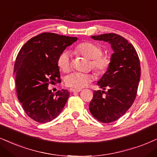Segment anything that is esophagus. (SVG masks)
I'll return each mask as SVG.
<instances>
[{
  "instance_id": "34e87169",
  "label": "esophagus",
  "mask_w": 157,
  "mask_h": 157,
  "mask_svg": "<svg viewBox=\"0 0 157 157\" xmlns=\"http://www.w3.org/2000/svg\"><path fill=\"white\" fill-rule=\"evenodd\" d=\"M81 90H80V89H70L71 92H75V93H79L80 92Z\"/></svg>"
}]
</instances>
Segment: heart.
Instances as JSON below:
<instances>
[{"label":"heart","instance_id":"1","mask_svg":"<svg viewBox=\"0 0 157 157\" xmlns=\"http://www.w3.org/2000/svg\"><path fill=\"white\" fill-rule=\"evenodd\" d=\"M74 52L77 55L82 56L90 59L91 67L98 75L106 74L111 66V59L107 55L102 54L103 51L100 45L93 42H83L77 45ZM57 64L62 72H69L71 67L70 59L67 52H63L59 56ZM92 80L90 75L74 73L67 77L66 85L76 89H82L89 84Z\"/></svg>","mask_w":157,"mask_h":157}]
</instances>
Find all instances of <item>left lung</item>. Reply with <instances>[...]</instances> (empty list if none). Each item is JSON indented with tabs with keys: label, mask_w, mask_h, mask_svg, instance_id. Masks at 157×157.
I'll return each instance as SVG.
<instances>
[{
	"label": "left lung",
	"mask_w": 157,
	"mask_h": 157,
	"mask_svg": "<svg viewBox=\"0 0 157 157\" xmlns=\"http://www.w3.org/2000/svg\"><path fill=\"white\" fill-rule=\"evenodd\" d=\"M91 37L110 43L114 53L109 69L97 82L104 90L93 91L89 109L97 120L112 122L125 114L136 99L140 77V60L133 45L120 35L109 33Z\"/></svg>",
	"instance_id": "left-lung-1"
}]
</instances>
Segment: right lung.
<instances>
[{"label":"right lung","mask_w":157,"mask_h":157,"mask_svg":"<svg viewBox=\"0 0 157 157\" xmlns=\"http://www.w3.org/2000/svg\"><path fill=\"white\" fill-rule=\"evenodd\" d=\"M77 40L76 37L43 33L29 40L18 53L13 68L18 99L33 120L50 122L64 109L69 91L62 89L53 93L48 87L60 82L57 61L66 48Z\"/></svg>","instance_id":"add662e5"}]
</instances>
